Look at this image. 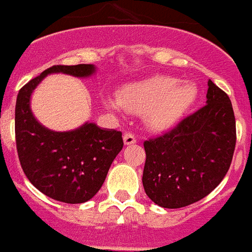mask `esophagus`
<instances>
[{"instance_id":"1","label":"esophagus","mask_w":252,"mask_h":252,"mask_svg":"<svg viewBox=\"0 0 252 252\" xmlns=\"http://www.w3.org/2000/svg\"><path fill=\"white\" fill-rule=\"evenodd\" d=\"M124 142L125 145H133L137 142V138L133 133H126L124 135Z\"/></svg>"}]
</instances>
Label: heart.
<instances>
[{
	"label": "heart",
	"instance_id": "obj_1",
	"mask_svg": "<svg viewBox=\"0 0 252 252\" xmlns=\"http://www.w3.org/2000/svg\"><path fill=\"white\" fill-rule=\"evenodd\" d=\"M197 96L192 83H177L172 76H153L142 82L126 84L119 90L117 99L106 98L108 108L124 107L131 113H144L145 119L154 128L173 126Z\"/></svg>",
	"mask_w": 252,
	"mask_h": 252
}]
</instances>
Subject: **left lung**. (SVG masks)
I'll use <instances>...</instances> for the list:
<instances>
[{"instance_id":"8db88e82","label":"left lung","mask_w":252,"mask_h":252,"mask_svg":"<svg viewBox=\"0 0 252 252\" xmlns=\"http://www.w3.org/2000/svg\"><path fill=\"white\" fill-rule=\"evenodd\" d=\"M236 144L228 95L208 80L207 104L173 130L145 141L142 184L164 208H183L209 194L227 174Z\"/></svg>"}]
</instances>
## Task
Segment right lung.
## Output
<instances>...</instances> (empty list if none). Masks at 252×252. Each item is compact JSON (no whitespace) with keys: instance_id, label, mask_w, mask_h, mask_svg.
<instances>
[{"instance_id":"add662e5","label":"right lung","mask_w":252,"mask_h":252,"mask_svg":"<svg viewBox=\"0 0 252 252\" xmlns=\"http://www.w3.org/2000/svg\"><path fill=\"white\" fill-rule=\"evenodd\" d=\"M93 64L53 65L25 84L16 102V145L24 173L36 188L62 203L80 204L102 188L114 158L124 148L122 133L93 122L69 131H55L34 118L31 98L49 73L88 78Z\"/></svg>"}]
</instances>
